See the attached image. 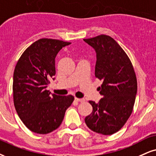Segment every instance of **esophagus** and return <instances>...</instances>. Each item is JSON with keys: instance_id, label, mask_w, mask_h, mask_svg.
<instances>
[{"instance_id": "1", "label": "esophagus", "mask_w": 156, "mask_h": 156, "mask_svg": "<svg viewBox=\"0 0 156 156\" xmlns=\"http://www.w3.org/2000/svg\"><path fill=\"white\" fill-rule=\"evenodd\" d=\"M74 100L76 101H78V102H84L85 101V100L84 98H75Z\"/></svg>"}]
</instances>
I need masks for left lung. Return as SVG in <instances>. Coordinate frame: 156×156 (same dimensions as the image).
<instances>
[{
  "mask_svg": "<svg viewBox=\"0 0 156 156\" xmlns=\"http://www.w3.org/2000/svg\"><path fill=\"white\" fill-rule=\"evenodd\" d=\"M96 52L95 77L103 80L98 87L103 98L98 103L90 101L93 112L85 117L92 131L110 135L125 124L133 110L137 82L131 61L110 36L101 34L84 39Z\"/></svg>",
  "mask_w": 156,
  "mask_h": 156,
  "instance_id": "8db88e82",
  "label": "left lung"
}]
</instances>
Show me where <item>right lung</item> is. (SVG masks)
<instances>
[{
  "mask_svg": "<svg viewBox=\"0 0 156 156\" xmlns=\"http://www.w3.org/2000/svg\"><path fill=\"white\" fill-rule=\"evenodd\" d=\"M71 43L43 38L25 50L15 67L13 103L19 118L30 131L45 134L59 127L74 96L57 95L46 90L55 74V58Z\"/></svg>",
  "mask_w": 156,
  "mask_h": 156,
  "instance_id": "1",
  "label": "right lung"
}]
</instances>
